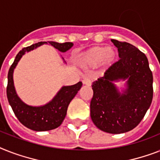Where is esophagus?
<instances>
[{"instance_id":"obj_1","label":"esophagus","mask_w":160,"mask_h":160,"mask_svg":"<svg viewBox=\"0 0 160 160\" xmlns=\"http://www.w3.org/2000/svg\"><path fill=\"white\" fill-rule=\"evenodd\" d=\"M91 80L88 79V78H84V80H83V84L87 85V86H90L91 85Z\"/></svg>"}]
</instances>
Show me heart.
Listing matches in <instances>:
<instances>
[{
  "mask_svg": "<svg viewBox=\"0 0 160 160\" xmlns=\"http://www.w3.org/2000/svg\"><path fill=\"white\" fill-rule=\"evenodd\" d=\"M117 52L112 48L102 46L93 47L77 56V63L82 68H93L99 66H109L115 62Z\"/></svg>",
  "mask_w": 160,
  "mask_h": 160,
  "instance_id": "obj_1",
  "label": "heart"
}]
</instances>
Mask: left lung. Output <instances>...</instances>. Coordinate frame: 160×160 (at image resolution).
<instances>
[{
  "label": "left lung",
  "mask_w": 160,
  "mask_h": 160,
  "mask_svg": "<svg viewBox=\"0 0 160 160\" xmlns=\"http://www.w3.org/2000/svg\"><path fill=\"white\" fill-rule=\"evenodd\" d=\"M111 41L118 48L120 59L93 82L90 117L102 132L120 134L134 129L149 109L153 98V75L142 52L128 42ZM120 79L127 80V89L122 93L113 83Z\"/></svg>",
  "instance_id": "left-lung-1"
}]
</instances>
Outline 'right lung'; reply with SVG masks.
Instances as JSON below:
<instances>
[{"instance_id": "obj_1", "label": "right lung", "mask_w": 160, "mask_h": 160, "mask_svg": "<svg viewBox=\"0 0 160 160\" xmlns=\"http://www.w3.org/2000/svg\"><path fill=\"white\" fill-rule=\"evenodd\" d=\"M43 44H49L62 52H66L73 46L72 42L59 43L57 42H39L19 51L15 59L10 67L8 72V84L6 88V94L9 103L18 120L29 129L36 132H44L55 129L62 123L66 118L67 108L71 101L82 86V82L71 86H63L56 96L47 104L33 107L24 103L19 98L15 91L13 80V72L18 62L25 52H30Z\"/></svg>"}]
</instances>
